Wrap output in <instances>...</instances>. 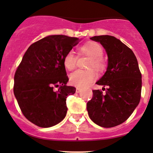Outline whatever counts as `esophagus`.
<instances>
[{"label": "esophagus", "mask_w": 153, "mask_h": 153, "mask_svg": "<svg viewBox=\"0 0 153 153\" xmlns=\"http://www.w3.org/2000/svg\"><path fill=\"white\" fill-rule=\"evenodd\" d=\"M76 93H79V92H81L80 88H76Z\"/></svg>", "instance_id": "esophagus-1"}]
</instances>
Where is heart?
<instances>
[{
    "mask_svg": "<svg viewBox=\"0 0 153 153\" xmlns=\"http://www.w3.org/2000/svg\"><path fill=\"white\" fill-rule=\"evenodd\" d=\"M79 51L81 54H86L91 57V61L88 64L89 68H94L96 71H102L104 69L105 64L102 57L103 55V49L102 46L95 42H89L80 46ZM76 57L73 51L66 54L64 58V65L68 71H72L76 67ZM97 77V74L93 70L82 71L78 70L70 75V82L73 86L77 87H86Z\"/></svg>",
    "mask_w": 153,
    "mask_h": 153,
    "instance_id": "b5f03b06",
    "label": "heart"
}]
</instances>
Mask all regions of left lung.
Returning <instances> with one entry per match:
<instances>
[{
  "label": "left lung",
  "mask_w": 153,
  "mask_h": 153,
  "mask_svg": "<svg viewBox=\"0 0 153 153\" xmlns=\"http://www.w3.org/2000/svg\"><path fill=\"white\" fill-rule=\"evenodd\" d=\"M90 39L100 42L107 53V70L96 84L107 89L105 95L99 89L92 90L86 105L88 114L100 127H115L124 123L140 103L142 75L134 53L117 38L106 35Z\"/></svg>",
  "instance_id": "left-lung-1"
}]
</instances>
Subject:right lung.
Wrapping results in <instances>:
<instances>
[{
	"label": "right lung",
	"mask_w": 153,
	"mask_h": 153,
	"mask_svg": "<svg viewBox=\"0 0 153 153\" xmlns=\"http://www.w3.org/2000/svg\"><path fill=\"white\" fill-rule=\"evenodd\" d=\"M79 41L63 35L48 36L31 45L23 55L15 73L13 92L30 122L50 127L65 117L66 99L76 88L67 86L64 58Z\"/></svg>",
	"instance_id": "right-lung-1"
}]
</instances>
